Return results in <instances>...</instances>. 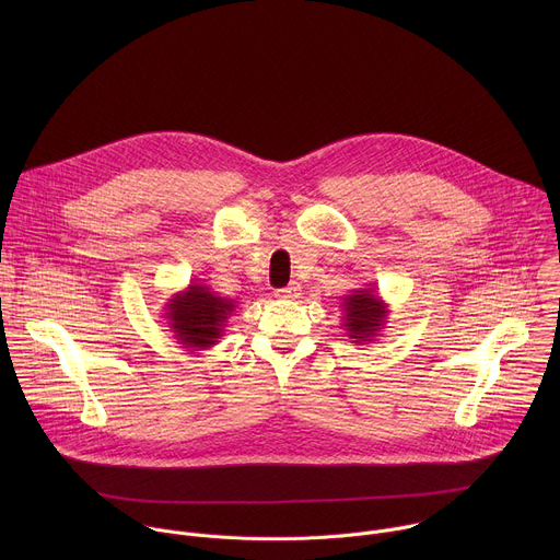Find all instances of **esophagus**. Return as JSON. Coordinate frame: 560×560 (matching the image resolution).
<instances>
[{"mask_svg":"<svg viewBox=\"0 0 560 560\" xmlns=\"http://www.w3.org/2000/svg\"><path fill=\"white\" fill-rule=\"evenodd\" d=\"M277 296H279V299H285V301H294V299L301 296V285H299L296 281H292L288 288L277 290Z\"/></svg>","mask_w":560,"mask_h":560,"instance_id":"34e87169","label":"esophagus"}]
</instances>
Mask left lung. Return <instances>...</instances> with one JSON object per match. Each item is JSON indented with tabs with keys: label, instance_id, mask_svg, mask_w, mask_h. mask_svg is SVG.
I'll list each match as a JSON object with an SVG mask.
<instances>
[{
	"label": "left lung",
	"instance_id": "left-lung-1",
	"mask_svg": "<svg viewBox=\"0 0 560 560\" xmlns=\"http://www.w3.org/2000/svg\"><path fill=\"white\" fill-rule=\"evenodd\" d=\"M343 328L352 343L363 346L376 341L378 332L387 324V303L374 288H357L343 296Z\"/></svg>",
	"mask_w": 560,
	"mask_h": 560
}]
</instances>
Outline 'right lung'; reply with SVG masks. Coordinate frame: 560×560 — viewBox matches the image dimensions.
Here are the masks:
<instances>
[{"instance_id": "obj_1", "label": "right lung", "mask_w": 560, "mask_h": 560, "mask_svg": "<svg viewBox=\"0 0 560 560\" xmlns=\"http://www.w3.org/2000/svg\"><path fill=\"white\" fill-rule=\"evenodd\" d=\"M236 310L232 299L219 296L201 281L175 292L164 307V322L173 339L188 350H208L223 337L225 322Z\"/></svg>"}]
</instances>
